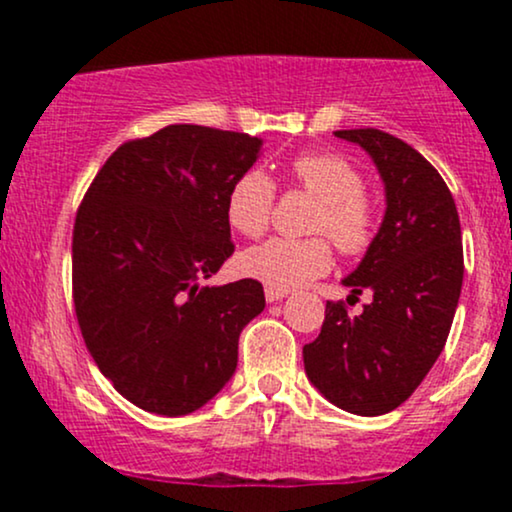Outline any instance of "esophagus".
<instances>
[{
	"mask_svg": "<svg viewBox=\"0 0 512 512\" xmlns=\"http://www.w3.org/2000/svg\"><path fill=\"white\" fill-rule=\"evenodd\" d=\"M286 296H289V291L286 289H272V286H267V289H264V298H267L269 303L281 301V298H286Z\"/></svg>",
	"mask_w": 512,
	"mask_h": 512,
	"instance_id": "1",
	"label": "esophagus"
}]
</instances>
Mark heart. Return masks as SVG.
<instances>
[{"instance_id":"obj_1","label":"heart","mask_w":512,"mask_h":512,"mask_svg":"<svg viewBox=\"0 0 512 512\" xmlns=\"http://www.w3.org/2000/svg\"><path fill=\"white\" fill-rule=\"evenodd\" d=\"M291 175L308 195L320 199L315 209V233H327L342 255H361L373 243L378 209L363 187V173L344 156L330 151L301 154L291 161ZM276 202V187L262 170H248L228 190L226 219L240 236L257 238L267 231ZM332 245L325 236L269 238L240 252L238 267L250 279L272 289H293L330 269Z\"/></svg>"}]
</instances>
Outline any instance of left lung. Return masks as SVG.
I'll return each mask as SVG.
<instances>
[{
	"instance_id": "1",
	"label": "left lung",
	"mask_w": 512,
	"mask_h": 512,
	"mask_svg": "<svg viewBox=\"0 0 512 512\" xmlns=\"http://www.w3.org/2000/svg\"><path fill=\"white\" fill-rule=\"evenodd\" d=\"M334 134L373 158L387 209L363 262L344 279L356 296L373 291V301L361 315L327 301L303 363L339 409L380 416L407 402L448 342L464 274L460 216L445 180L414 146L373 127Z\"/></svg>"
}]
</instances>
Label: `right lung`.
<instances>
[{"label": "right lung", "instance_id": "right-lung-1", "mask_svg": "<svg viewBox=\"0 0 512 512\" xmlns=\"http://www.w3.org/2000/svg\"><path fill=\"white\" fill-rule=\"evenodd\" d=\"M262 139L168 125L117 146L74 219L72 298L81 337L122 397L190 414L231 380L262 284L204 281L233 255L228 190Z\"/></svg>", "mask_w": 512, "mask_h": 512}]
</instances>
